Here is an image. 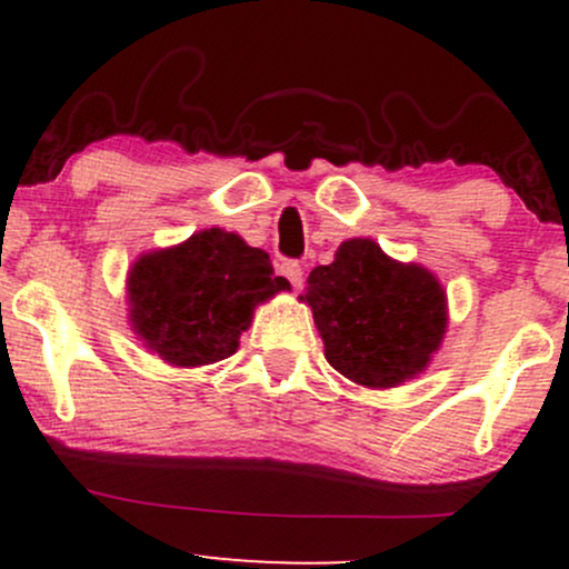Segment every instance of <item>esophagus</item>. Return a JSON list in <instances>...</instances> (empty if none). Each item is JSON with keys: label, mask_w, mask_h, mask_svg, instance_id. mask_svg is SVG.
Here are the masks:
<instances>
[{"label": "esophagus", "mask_w": 569, "mask_h": 569, "mask_svg": "<svg viewBox=\"0 0 569 569\" xmlns=\"http://www.w3.org/2000/svg\"><path fill=\"white\" fill-rule=\"evenodd\" d=\"M278 272L283 278H289V283L293 286V289H299V286H302V264L299 262H293V259H283V262H280V267H278Z\"/></svg>", "instance_id": "obj_1"}]
</instances>
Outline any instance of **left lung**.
<instances>
[{
	"label": "left lung",
	"instance_id": "8db88e82",
	"mask_svg": "<svg viewBox=\"0 0 569 569\" xmlns=\"http://www.w3.org/2000/svg\"><path fill=\"white\" fill-rule=\"evenodd\" d=\"M299 299L312 307L326 361L367 388H396L426 371L447 331L439 278L396 262L369 238L345 240Z\"/></svg>",
	"mask_w": 569,
	"mask_h": 569
}]
</instances>
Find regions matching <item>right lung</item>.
Masks as SVG:
<instances>
[{
    "instance_id": "add662e5",
    "label": "right lung",
    "mask_w": 569,
    "mask_h": 569,
    "mask_svg": "<svg viewBox=\"0 0 569 569\" xmlns=\"http://www.w3.org/2000/svg\"><path fill=\"white\" fill-rule=\"evenodd\" d=\"M289 289L270 257L219 227L149 251L128 272L130 326L171 367L230 358L251 326L253 307Z\"/></svg>"
}]
</instances>
